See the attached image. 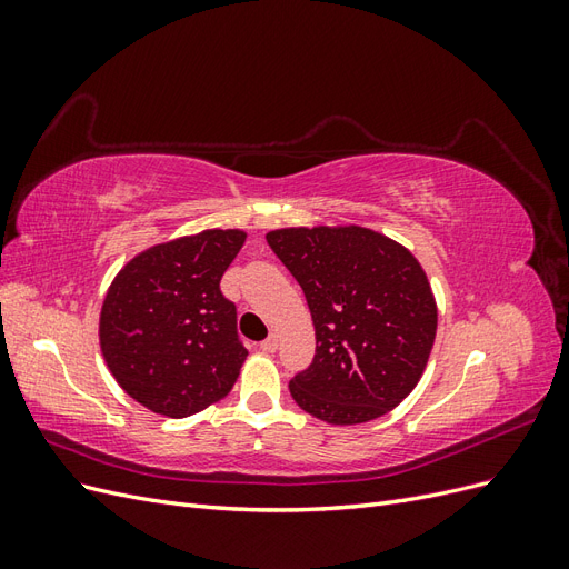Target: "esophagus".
Returning a JSON list of instances; mask_svg holds the SVG:
<instances>
[{
	"label": "esophagus",
	"mask_w": 569,
	"mask_h": 569,
	"mask_svg": "<svg viewBox=\"0 0 569 569\" xmlns=\"http://www.w3.org/2000/svg\"><path fill=\"white\" fill-rule=\"evenodd\" d=\"M261 351H266V353L278 351V335H270L268 339H263L261 341Z\"/></svg>",
	"instance_id": "1"
}]
</instances>
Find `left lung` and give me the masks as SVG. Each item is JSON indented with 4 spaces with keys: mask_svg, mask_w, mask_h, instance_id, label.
<instances>
[{
    "mask_svg": "<svg viewBox=\"0 0 569 569\" xmlns=\"http://www.w3.org/2000/svg\"><path fill=\"white\" fill-rule=\"evenodd\" d=\"M301 284L316 327L313 363L291 399L330 425L382 418L416 389L437 337V301L418 258L360 228H284L266 234Z\"/></svg>",
    "mask_w": 569,
    "mask_h": 569,
    "instance_id": "1",
    "label": "left lung"
}]
</instances>
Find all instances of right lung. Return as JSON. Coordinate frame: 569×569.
<instances>
[{
    "instance_id": "right-lung-1",
    "label": "right lung",
    "mask_w": 569,
    "mask_h": 569,
    "mask_svg": "<svg viewBox=\"0 0 569 569\" xmlns=\"http://www.w3.org/2000/svg\"><path fill=\"white\" fill-rule=\"evenodd\" d=\"M242 230H203L137 253L101 303L99 347L116 382L166 418H187L228 396L247 360L237 308L220 278Z\"/></svg>"
}]
</instances>
